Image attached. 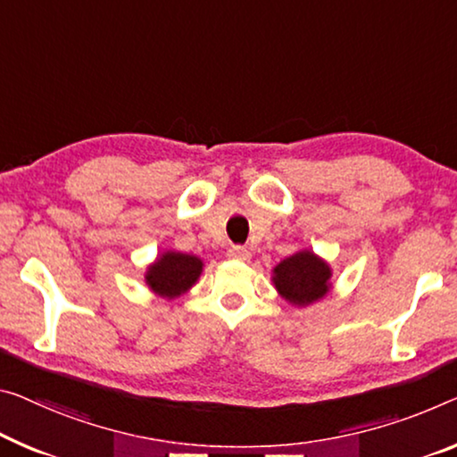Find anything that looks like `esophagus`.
Segmentation results:
<instances>
[{"label":"esophagus","instance_id":"34e87169","mask_svg":"<svg viewBox=\"0 0 457 457\" xmlns=\"http://www.w3.org/2000/svg\"><path fill=\"white\" fill-rule=\"evenodd\" d=\"M227 255H228V259H235V262H249L251 253L245 247H238V245H237V247L228 249Z\"/></svg>","mask_w":457,"mask_h":457}]
</instances>
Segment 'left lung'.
<instances>
[{"label":"left lung","instance_id":"8db88e82","mask_svg":"<svg viewBox=\"0 0 457 457\" xmlns=\"http://www.w3.org/2000/svg\"><path fill=\"white\" fill-rule=\"evenodd\" d=\"M331 268L312 251L294 253L273 270V284L292 304L306 306L320 300L328 292Z\"/></svg>","mask_w":457,"mask_h":457}]
</instances>
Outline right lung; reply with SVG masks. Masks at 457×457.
<instances>
[{
  "instance_id": "obj_1",
  "label": "right lung",
  "mask_w": 457,
  "mask_h": 457,
  "mask_svg": "<svg viewBox=\"0 0 457 457\" xmlns=\"http://www.w3.org/2000/svg\"><path fill=\"white\" fill-rule=\"evenodd\" d=\"M202 273V262L187 253L167 251L146 271V284L163 298H175L187 292Z\"/></svg>"
}]
</instances>
